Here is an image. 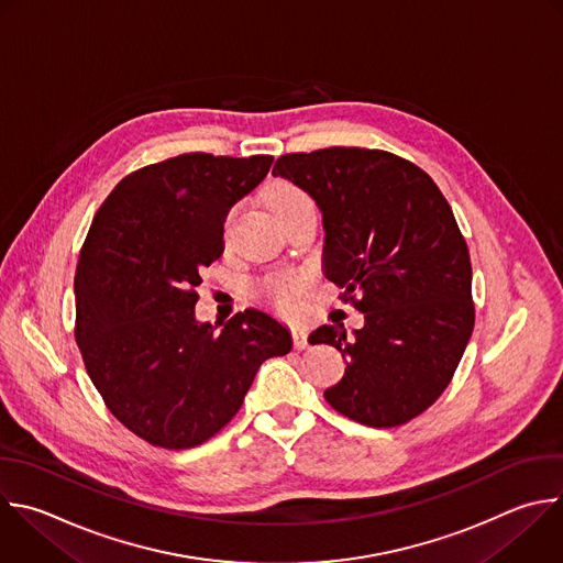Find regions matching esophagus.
Segmentation results:
<instances>
[{
  "instance_id": "34e87169",
  "label": "esophagus",
  "mask_w": 563,
  "mask_h": 563,
  "mask_svg": "<svg viewBox=\"0 0 563 563\" xmlns=\"http://www.w3.org/2000/svg\"><path fill=\"white\" fill-rule=\"evenodd\" d=\"M291 338H294V349H298V351H302L309 344L307 342V329H302V327H296L291 331Z\"/></svg>"
}]
</instances>
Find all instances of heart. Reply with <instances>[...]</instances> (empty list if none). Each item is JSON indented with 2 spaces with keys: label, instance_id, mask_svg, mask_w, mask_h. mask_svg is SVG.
<instances>
[{
  "label": "heart",
  "instance_id": "heart-1",
  "mask_svg": "<svg viewBox=\"0 0 563 563\" xmlns=\"http://www.w3.org/2000/svg\"><path fill=\"white\" fill-rule=\"evenodd\" d=\"M267 201L272 206V210L276 212V217H287L296 210L302 208H313V201L307 192H302L300 187H296L294 183H276L272 190L267 192ZM261 291L265 294V298L269 302H274L280 311H294L302 291H305V278L298 274H272L261 283Z\"/></svg>",
  "mask_w": 563,
  "mask_h": 563
}]
</instances>
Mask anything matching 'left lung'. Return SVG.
<instances>
[{
	"label": "left lung",
	"mask_w": 563,
	"mask_h": 563,
	"mask_svg": "<svg viewBox=\"0 0 563 563\" xmlns=\"http://www.w3.org/2000/svg\"><path fill=\"white\" fill-rule=\"evenodd\" d=\"M272 174L316 201L324 276L364 313L353 335L342 324L309 335L346 357L324 400L376 429L424 413L449 387L475 324L468 247L438 185L411 161L364 147L285 154Z\"/></svg>",
	"instance_id": "8db88e82"
}]
</instances>
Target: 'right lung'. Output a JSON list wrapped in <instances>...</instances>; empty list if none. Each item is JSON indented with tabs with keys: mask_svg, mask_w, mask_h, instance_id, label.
<instances>
[{
	"mask_svg": "<svg viewBox=\"0 0 563 563\" xmlns=\"http://www.w3.org/2000/svg\"><path fill=\"white\" fill-rule=\"evenodd\" d=\"M272 163L178 154L119 180L90 225L75 338L110 413L154 446L210 440L239 413L258 366L291 349L289 329L265 311L245 309L221 329L195 316L230 208Z\"/></svg>",
	"mask_w": 563,
	"mask_h": 563,
	"instance_id": "add662e5",
	"label": "right lung"
}]
</instances>
